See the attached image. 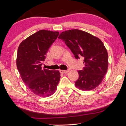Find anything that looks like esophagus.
<instances>
[{
  "label": "esophagus",
  "mask_w": 126,
  "mask_h": 126,
  "mask_svg": "<svg viewBox=\"0 0 126 126\" xmlns=\"http://www.w3.org/2000/svg\"><path fill=\"white\" fill-rule=\"evenodd\" d=\"M69 71V70H60V72L63 74H64V73H67Z\"/></svg>",
  "instance_id": "34e87169"
}]
</instances>
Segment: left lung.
Here are the masks:
<instances>
[{
    "mask_svg": "<svg viewBox=\"0 0 126 126\" xmlns=\"http://www.w3.org/2000/svg\"><path fill=\"white\" fill-rule=\"evenodd\" d=\"M70 49L77 59L84 57L85 66L79 70L75 86L83 91L97 87L105 77L108 68V54L99 38L78 29L66 30L59 36Z\"/></svg>",
    "mask_w": 126,
    "mask_h": 126,
    "instance_id": "left-lung-1",
    "label": "left lung"
}]
</instances>
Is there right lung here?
Returning <instances> with one entry per match:
<instances>
[{"label":"right lung","mask_w":126,"mask_h":126,"mask_svg":"<svg viewBox=\"0 0 126 126\" xmlns=\"http://www.w3.org/2000/svg\"><path fill=\"white\" fill-rule=\"evenodd\" d=\"M59 35L58 32L39 30L23 40L18 48L17 69L23 82L38 96H51L60 79L59 70L42 67L48 49Z\"/></svg>","instance_id":"add662e5"}]
</instances>
